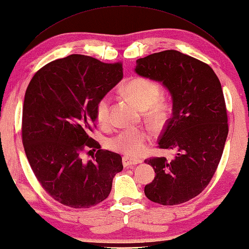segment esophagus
Returning a JSON list of instances; mask_svg holds the SVG:
<instances>
[{
	"label": "esophagus",
	"mask_w": 249,
	"mask_h": 249,
	"mask_svg": "<svg viewBox=\"0 0 249 249\" xmlns=\"http://www.w3.org/2000/svg\"><path fill=\"white\" fill-rule=\"evenodd\" d=\"M142 162V160H139V159H133V158H129V157L123 158V163H124V167H130V166H132V165L140 164Z\"/></svg>",
	"instance_id": "1"
}]
</instances>
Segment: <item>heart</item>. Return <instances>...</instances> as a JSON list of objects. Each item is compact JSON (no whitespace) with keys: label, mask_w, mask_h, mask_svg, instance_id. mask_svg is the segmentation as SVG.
Here are the masks:
<instances>
[{"label":"heart","mask_w":249,"mask_h":249,"mask_svg":"<svg viewBox=\"0 0 249 249\" xmlns=\"http://www.w3.org/2000/svg\"><path fill=\"white\" fill-rule=\"evenodd\" d=\"M124 96L141 109L151 107L152 113L161 116L164 110V104L159 101L161 87L157 82L147 78L137 76L130 80L123 89ZM109 100L107 97H102L97 102L96 117L100 124H106L108 119ZM149 134L143 129H131L118 133L108 142V147L114 151L124 153L129 157H139L145 152Z\"/></svg>","instance_id":"b5f03b06"}]
</instances>
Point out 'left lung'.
I'll use <instances>...</instances> for the list:
<instances>
[{
	"label": "left lung",
	"instance_id": "left-lung-1",
	"mask_svg": "<svg viewBox=\"0 0 249 249\" xmlns=\"http://www.w3.org/2000/svg\"><path fill=\"white\" fill-rule=\"evenodd\" d=\"M134 71L162 83L173 101V113L160 136L159 147L175 149L176 158L146 160L156 177L145 186V195L163 206L189 201L211 181L227 140L222 85L209 65L176 50L137 59Z\"/></svg>",
	"mask_w": 249,
	"mask_h": 249
}]
</instances>
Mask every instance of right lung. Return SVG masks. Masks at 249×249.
<instances>
[{"label": "right lung", "mask_w": 249, "mask_h": 249, "mask_svg": "<svg viewBox=\"0 0 249 249\" xmlns=\"http://www.w3.org/2000/svg\"><path fill=\"white\" fill-rule=\"evenodd\" d=\"M123 78L121 63L72 54L38 70L27 86L22 113L26 158L43 190L65 206L100 203L124 168L120 154L102 150L89 136L97 102ZM89 147L98 149L96 156L82 161Z\"/></svg>", "instance_id": "add662e5"}]
</instances>
